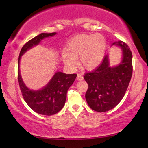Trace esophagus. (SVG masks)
<instances>
[{"label":"esophagus","instance_id":"34e87169","mask_svg":"<svg viewBox=\"0 0 148 148\" xmlns=\"http://www.w3.org/2000/svg\"><path fill=\"white\" fill-rule=\"evenodd\" d=\"M83 79H84V77H83V75L82 74H77V79L78 81H82V80H83Z\"/></svg>","mask_w":148,"mask_h":148}]
</instances>
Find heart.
<instances>
[{
  "label": "heart",
  "instance_id": "b5f03b06",
  "mask_svg": "<svg viewBox=\"0 0 148 148\" xmlns=\"http://www.w3.org/2000/svg\"><path fill=\"white\" fill-rule=\"evenodd\" d=\"M106 40L102 34H80L75 36L66 46L67 52H63L61 58L69 70L77 66V58L80 64L87 70L96 68L104 58Z\"/></svg>",
  "mask_w": 148,
  "mask_h": 148
}]
</instances>
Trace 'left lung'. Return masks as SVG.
Returning a JSON list of instances; mask_svg holds the SVG:
<instances>
[{
	"instance_id": "8db88e82",
	"label": "left lung",
	"mask_w": 148,
	"mask_h": 148,
	"mask_svg": "<svg viewBox=\"0 0 148 148\" xmlns=\"http://www.w3.org/2000/svg\"><path fill=\"white\" fill-rule=\"evenodd\" d=\"M112 45L119 46L122 50L120 63L110 66L108 54L98 67L84 76L88 84L86 93L87 103L97 112L110 110L121 102L132 76V52L128 45L122 41L115 42Z\"/></svg>"
}]
</instances>
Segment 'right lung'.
Wrapping results in <instances>:
<instances>
[{
  "mask_svg": "<svg viewBox=\"0 0 148 148\" xmlns=\"http://www.w3.org/2000/svg\"><path fill=\"white\" fill-rule=\"evenodd\" d=\"M54 33H42L28 41L20 51L18 59V82L22 96L28 106L34 111L42 115L55 114L63 108L69 88L73 84L77 74H65L56 71L51 79L43 88L38 90H30L22 79L19 70L21 56L34 46L40 44L44 38L54 36Z\"/></svg>",
  "mask_w": 148,
  "mask_h": 148,
  "instance_id": "1",
  "label": "right lung"
}]
</instances>
